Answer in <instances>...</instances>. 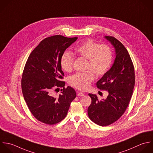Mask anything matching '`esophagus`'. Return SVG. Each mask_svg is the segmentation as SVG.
<instances>
[{"label":"esophagus","mask_w":153,"mask_h":153,"mask_svg":"<svg viewBox=\"0 0 153 153\" xmlns=\"http://www.w3.org/2000/svg\"><path fill=\"white\" fill-rule=\"evenodd\" d=\"M77 95L78 97H82V96H83L84 95V94L83 92H77Z\"/></svg>","instance_id":"obj_1"}]
</instances>
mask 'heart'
Returning a JSON list of instances; mask_svg holds the SVG:
<instances>
[{"mask_svg":"<svg viewBox=\"0 0 153 153\" xmlns=\"http://www.w3.org/2000/svg\"><path fill=\"white\" fill-rule=\"evenodd\" d=\"M76 53L80 56L88 59L85 72L77 73L69 78V83L82 91L88 89L95 79L93 73L97 77L104 76L110 69L113 62V53L109 46L100 45L91 39L86 40L75 49ZM74 58L70 52L63 53L60 59L61 68L70 72L73 67Z\"/></svg>","mask_w":153,"mask_h":153,"instance_id":"1","label":"heart"}]
</instances>
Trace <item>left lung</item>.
<instances>
[{
  "instance_id": "1",
  "label": "left lung",
  "mask_w": 153,
  "mask_h": 153,
  "mask_svg": "<svg viewBox=\"0 0 153 153\" xmlns=\"http://www.w3.org/2000/svg\"><path fill=\"white\" fill-rule=\"evenodd\" d=\"M105 37L114 47L116 56L111 68L97 82V86L108 91V95L99 100L96 95L89 94L92 102L88 109L89 119L101 126L113 123L124 114L135 86L134 67L127 49L115 37Z\"/></svg>"
}]
</instances>
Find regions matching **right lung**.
<instances>
[{
    "instance_id": "add662e5",
    "label": "right lung",
    "mask_w": 153,
    "mask_h": 153,
    "mask_svg": "<svg viewBox=\"0 0 153 153\" xmlns=\"http://www.w3.org/2000/svg\"><path fill=\"white\" fill-rule=\"evenodd\" d=\"M77 39L61 35L45 38L31 52L25 63L21 79L23 97L33 116L43 123L52 125L62 120L76 97L75 90L70 86L65 88V82L61 81L64 74L60 59ZM59 87L63 89L55 97L52 91Z\"/></svg>"
}]
</instances>
